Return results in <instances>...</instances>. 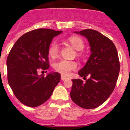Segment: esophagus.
Wrapping results in <instances>:
<instances>
[{"label":"esophagus","instance_id":"1","mask_svg":"<svg viewBox=\"0 0 130 130\" xmlns=\"http://www.w3.org/2000/svg\"><path fill=\"white\" fill-rule=\"evenodd\" d=\"M66 79H67V77H65L64 75H61V80H62V81H64V80H66Z\"/></svg>","mask_w":130,"mask_h":130}]
</instances>
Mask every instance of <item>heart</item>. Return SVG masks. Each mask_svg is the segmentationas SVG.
I'll use <instances>...</instances> for the list:
<instances>
[{"mask_svg": "<svg viewBox=\"0 0 130 130\" xmlns=\"http://www.w3.org/2000/svg\"><path fill=\"white\" fill-rule=\"evenodd\" d=\"M68 42L72 45L75 50L81 51L85 47V44L81 38L76 36H72L68 39ZM59 45L57 42L51 43L49 47L48 53L49 55L52 58H55L59 53ZM54 68L56 70L62 75H68L73 70H76L77 68V64L75 61H70L65 59L60 60L54 64Z\"/></svg>", "mask_w": 130, "mask_h": 130, "instance_id": "b5f03b06", "label": "heart"}]
</instances>
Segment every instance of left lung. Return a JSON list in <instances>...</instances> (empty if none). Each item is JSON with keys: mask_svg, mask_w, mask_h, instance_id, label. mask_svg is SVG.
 I'll list each match as a JSON object with an SVG mask.
<instances>
[{"mask_svg": "<svg viewBox=\"0 0 130 130\" xmlns=\"http://www.w3.org/2000/svg\"><path fill=\"white\" fill-rule=\"evenodd\" d=\"M74 33L88 40L91 54L78 72L89 79L85 83L72 79L70 96L73 102L84 109H94L105 102L114 90L120 71L119 55L110 39L94 30L86 29Z\"/></svg>", "mask_w": 130, "mask_h": 130, "instance_id": "1", "label": "left lung"}]
</instances>
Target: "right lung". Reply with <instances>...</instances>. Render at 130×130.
I'll list each match as a JSON object with an SVG mask.
<instances>
[{
    "label": "right lung",
    "instance_id": "obj_1",
    "mask_svg": "<svg viewBox=\"0 0 130 130\" xmlns=\"http://www.w3.org/2000/svg\"><path fill=\"white\" fill-rule=\"evenodd\" d=\"M62 31L40 28L21 36L11 48L6 60L8 81L22 104L35 107L46 102L60 81L57 72L39 75V68H49L48 50L54 37Z\"/></svg>",
    "mask_w": 130,
    "mask_h": 130
}]
</instances>
